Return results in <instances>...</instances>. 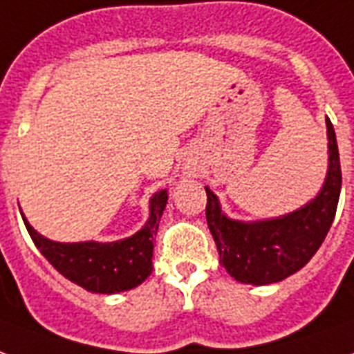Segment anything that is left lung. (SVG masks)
Here are the masks:
<instances>
[{
  "instance_id": "1",
  "label": "left lung",
  "mask_w": 354,
  "mask_h": 354,
  "mask_svg": "<svg viewBox=\"0 0 354 354\" xmlns=\"http://www.w3.org/2000/svg\"><path fill=\"white\" fill-rule=\"evenodd\" d=\"M328 129V172L323 189L311 203L283 217L242 223L225 216L217 197L206 187V221L219 251V263L236 281L268 285L281 281L308 264L330 230L336 216L342 167L336 133Z\"/></svg>"
}]
</instances>
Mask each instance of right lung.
<instances>
[{"label":"right lung","instance_id":"obj_1","mask_svg":"<svg viewBox=\"0 0 354 354\" xmlns=\"http://www.w3.org/2000/svg\"><path fill=\"white\" fill-rule=\"evenodd\" d=\"M167 191H159L150 201V217L135 236L111 243H59L33 230L22 216L31 240L43 257L62 276L91 292L114 295L138 287L153 270V236L167 206Z\"/></svg>","mask_w":354,"mask_h":354}]
</instances>
